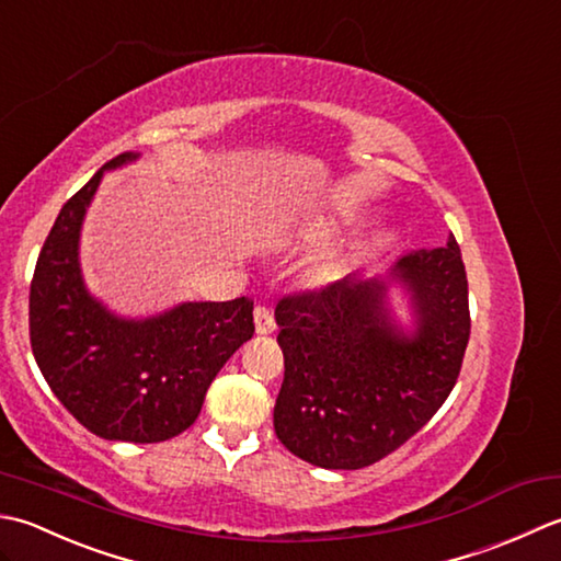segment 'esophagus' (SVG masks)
I'll return each mask as SVG.
<instances>
[{
    "instance_id": "1",
    "label": "esophagus",
    "mask_w": 561,
    "mask_h": 561,
    "mask_svg": "<svg viewBox=\"0 0 561 561\" xmlns=\"http://www.w3.org/2000/svg\"><path fill=\"white\" fill-rule=\"evenodd\" d=\"M254 324H256V334H261V336L273 334V329H276V317H273L268 307H256Z\"/></svg>"
}]
</instances>
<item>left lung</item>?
<instances>
[{
  "label": "left lung",
  "instance_id": "left-lung-1",
  "mask_svg": "<svg viewBox=\"0 0 561 561\" xmlns=\"http://www.w3.org/2000/svg\"><path fill=\"white\" fill-rule=\"evenodd\" d=\"M412 322L393 317L389 288ZM283 385L278 440L324 470H360L397 450L443 407L470 341L467 276L455 237L399 256L385 276L353 273L276 307Z\"/></svg>",
  "mask_w": 561,
  "mask_h": 561
}]
</instances>
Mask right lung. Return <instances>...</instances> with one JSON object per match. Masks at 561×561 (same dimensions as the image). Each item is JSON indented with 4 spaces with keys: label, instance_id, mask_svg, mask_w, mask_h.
Returning <instances> with one entry per match:
<instances>
[{
    "label": "right lung",
    "instance_id": "1",
    "mask_svg": "<svg viewBox=\"0 0 561 561\" xmlns=\"http://www.w3.org/2000/svg\"><path fill=\"white\" fill-rule=\"evenodd\" d=\"M62 205L31 280V348L55 397L106 440L159 443L198 419L205 392L232 353L254 336V302H181L152 317L111 312L87 290L79 237L106 171Z\"/></svg>",
    "mask_w": 561,
    "mask_h": 561
}]
</instances>
